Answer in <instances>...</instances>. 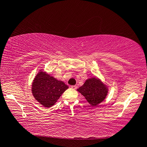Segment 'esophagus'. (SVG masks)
<instances>
[{"mask_svg":"<svg viewBox=\"0 0 147 147\" xmlns=\"http://www.w3.org/2000/svg\"><path fill=\"white\" fill-rule=\"evenodd\" d=\"M71 88L74 89V90H76L78 88V87L76 85H73V86H71Z\"/></svg>","mask_w":147,"mask_h":147,"instance_id":"1","label":"esophagus"}]
</instances>
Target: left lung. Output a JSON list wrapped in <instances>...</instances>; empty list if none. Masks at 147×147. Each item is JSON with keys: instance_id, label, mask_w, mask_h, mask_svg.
<instances>
[{"instance_id": "left-lung-1", "label": "left lung", "mask_w": 147, "mask_h": 147, "mask_svg": "<svg viewBox=\"0 0 147 147\" xmlns=\"http://www.w3.org/2000/svg\"><path fill=\"white\" fill-rule=\"evenodd\" d=\"M92 106L100 104L106 98L108 93V86L96 77L85 81L83 85L77 89Z\"/></svg>"}]
</instances>
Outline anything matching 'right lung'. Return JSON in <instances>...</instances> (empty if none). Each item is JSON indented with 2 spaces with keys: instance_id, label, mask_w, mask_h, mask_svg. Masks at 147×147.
Returning <instances> with one entry per match:
<instances>
[{
  "instance_id": "obj_1",
  "label": "right lung",
  "mask_w": 147,
  "mask_h": 147,
  "mask_svg": "<svg viewBox=\"0 0 147 147\" xmlns=\"http://www.w3.org/2000/svg\"><path fill=\"white\" fill-rule=\"evenodd\" d=\"M68 88L63 82L41 69L33 80L32 92L35 100L45 107L49 108L55 104Z\"/></svg>"
}]
</instances>
